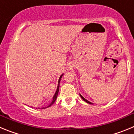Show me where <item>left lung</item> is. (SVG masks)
Returning a JSON list of instances; mask_svg holds the SVG:
<instances>
[{
	"instance_id": "obj_1",
	"label": "left lung",
	"mask_w": 134,
	"mask_h": 134,
	"mask_svg": "<svg viewBox=\"0 0 134 134\" xmlns=\"http://www.w3.org/2000/svg\"><path fill=\"white\" fill-rule=\"evenodd\" d=\"M80 96H81V98L83 99L84 101H85V102H87V103H90V104H92V103H91V102H89V101H87V100L86 99H85V98H84V97H83V96H81V95H80Z\"/></svg>"
}]
</instances>
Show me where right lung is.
Wrapping results in <instances>:
<instances>
[{"instance_id":"right-lung-1","label":"right lung","mask_w":134,"mask_h":134,"mask_svg":"<svg viewBox=\"0 0 134 134\" xmlns=\"http://www.w3.org/2000/svg\"><path fill=\"white\" fill-rule=\"evenodd\" d=\"M62 76H63V75H61V77H60L59 79L58 86H57V91H56V92H55V95H54V96H53V101H52V102H51V104L49 105V106H47V107H46V108H43V109H44V108H49V107H50L51 105H52L54 103H55V101H56V99H57V96H58L59 90V83H60V81H61V77H62Z\"/></svg>"}]
</instances>
